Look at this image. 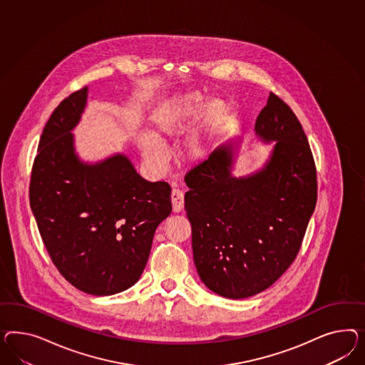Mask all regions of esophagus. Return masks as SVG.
<instances>
[{
  "instance_id": "esophagus-1",
  "label": "esophagus",
  "mask_w": 365,
  "mask_h": 365,
  "mask_svg": "<svg viewBox=\"0 0 365 365\" xmlns=\"http://www.w3.org/2000/svg\"><path fill=\"white\" fill-rule=\"evenodd\" d=\"M171 203H173V211L174 212H180L183 210V203H185V195L180 190L174 188L171 192Z\"/></svg>"
}]
</instances>
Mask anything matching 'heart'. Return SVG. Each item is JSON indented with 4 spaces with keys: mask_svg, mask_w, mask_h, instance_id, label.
Masks as SVG:
<instances>
[{
    "mask_svg": "<svg viewBox=\"0 0 365 365\" xmlns=\"http://www.w3.org/2000/svg\"><path fill=\"white\" fill-rule=\"evenodd\" d=\"M194 118L196 122L188 129L180 148V157L186 163H197L207 157L231 118V108L222 99L206 102L199 93L180 94L166 101L151 117V134L142 133L138 137L142 155L151 168H163L168 159L163 140L183 134Z\"/></svg>",
    "mask_w": 365,
    "mask_h": 365,
    "instance_id": "b5f03b06",
    "label": "heart"
}]
</instances>
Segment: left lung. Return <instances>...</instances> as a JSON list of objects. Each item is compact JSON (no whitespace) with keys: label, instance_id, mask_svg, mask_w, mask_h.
<instances>
[{"label":"left lung","instance_id":"obj_1","mask_svg":"<svg viewBox=\"0 0 365 365\" xmlns=\"http://www.w3.org/2000/svg\"><path fill=\"white\" fill-rule=\"evenodd\" d=\"M255 135L274 146L262 168L234 175L240 139L188 173L185 210L205 286L245 299L272 286L300 250L317 199L316 168L304 130L274 93L257 115Z\"/></svg>","mask_w":365,"mask_h":365}]
</instances>
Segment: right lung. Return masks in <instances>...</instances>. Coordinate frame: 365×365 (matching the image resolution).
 Returning <instances> with one entry per match:
<instances>
[{"label": "right lung", "mask_w": 365, "mask_h": 365, "mask_svg": "<svg viewBox=\"0 0 365 365\" xmlns=\"http://www.w3.org/2000/svg\"><path fill=\"white\" fill-rule=\"evenodd\" d=\"M88 96V86L70 94L45 125L30 207L59 274L82 292L114 295L142 275L155 230L171 214V188L143 179L122 153L94 163L79 158L71 131Z\"/></svg>", "instance_id": "1"}]
</instances>
